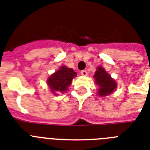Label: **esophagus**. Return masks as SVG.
<instances>
[{"label": "esophagus", "instance_id": "34e87169", "mask_svg": "<svg viewBox=\"0 0 150 150\" xmlns=\"http://www.w3.org/2000/svg\"><path fill=\"white\" fill-rule=\"evenodd\" d=\"M81 75H83V76H86V75H88V72H87L86 70H83V71H81Z\"/></svg>", "mask_w": 150, "mask_h": 150}]
</instances>
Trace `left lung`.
I'll return each instance as SVG.
<instances>
[{
  "label": "left lung",
  "mask_w": 150,
  "mask_h": 150,
  "mask_svg": "<svg viewBox=\"0 0 150 150\" xmlns=\"http://www.w3.org/2000/svg\"><path fill=\"white\" fill-rule=\"evenodd\" d=\"M96 84L98 85V94L100 96H107L111 94L117 88V83L114 79L102 67H98L94 74Z\"/></svg>",
  "instance_id": "8db88e82"
}]
</instances>
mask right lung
<instances>
[{
    "mask_svg": "<svg viewBox=\"0 0 150 150\" xmlns=\"http://www.w3.org/2000/svg\"><path fill=\"white\" fill-rule=\"evenodd\" d=\"M77 75V73L71 68L66 66H61L56 72L52 74L47 79V85L50 91L54 95H58L68 90V87L71 84L72 79Z\"/></svg>",
    "mask_w": 150,
    "mask_h": 150,
    "instance_id": "obj_1",
    "label": "right lung"
}]
</instances>
